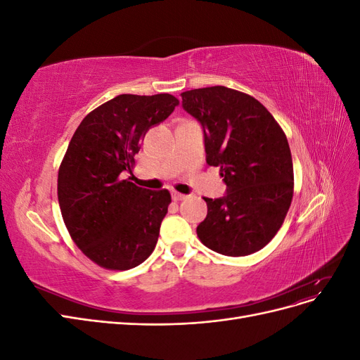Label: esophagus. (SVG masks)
<instances>
[{"label":"esophagus","instance_id":"obj_1","mask_svg":"<svg viewBox=\"0 0 360 360\" xmlns=\"http://www.w3.org/2000/svg\"><path fill=\"white\" fill-rule=\"evenodd\" d=\"M171 197H172L174 201H181V200L186 198V195H183V193H179V192H176V191H172V192H171Z\"/></svg>","mask_w":360,"mask_h":360}]
</instances>
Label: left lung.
Instances as JSON below:
<instances>
[{
    "label": "left lung",
    "instance_id": "obj_1",
    "mask_svg": "<svg viewBox=\"0 0 360 360\" xmlns=\"http://www.w3.org/2000/svg\"><path fill=\"white\" fill-rule=\"evenodd\" d=\"M181 106L201 124L205 162L221 168L226 184L224 197L204 198L200 240L228 257L257 252L275 237L292 200L285 134L252 96L222 85L181 93Z\"/></svg>",
    "mask_w": 360,
    "mask_h": 360
}]
</instances>
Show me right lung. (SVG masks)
<instances>
[{
    "instance_id": "1",
    "label": "right lung",
    "mask_w": 360,
    "mask_h": 360,
    "mask_svg": "<svg viewBox=\"0 0 360 360\" xmlns=\"http://www.w3.org/2000/svg\"><path fill=\"white\" fill-rule=\"evenodd\" d=\"M177 105L167 93L120 94L86 115L70 139L58 171L61 214L73 242L105 269L136 267L158 243L171 195L127 176L147 130Z\"/></svg>"
}]
</instances>
